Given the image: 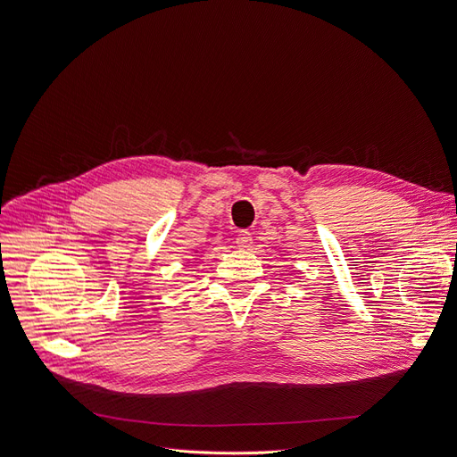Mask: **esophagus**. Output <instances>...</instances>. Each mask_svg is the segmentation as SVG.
<instances>
[{"instance_id":"34e87169","label":"esophagus","mask_w":457,"mask_h":457,"mask_svg":"<svg viewBox=\"0 0 457 457\" xmlns=\"http://www.w3.org/2000/svg\"><path fill=\"white\" fill-rule=\"evenodd\" d=\"M236 245L240 247V249H249V247L253 245V236H251V232H247V230L237 232V236H236Z\"/></svg>"}]
</instances>
